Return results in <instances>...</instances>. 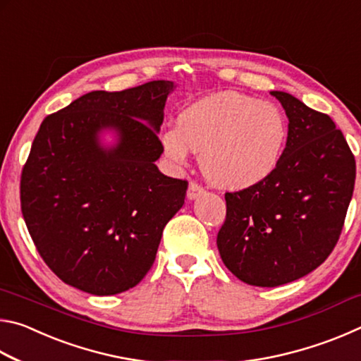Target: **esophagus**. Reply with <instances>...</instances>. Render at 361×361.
Listing matches in <instances>:
<instances>
[{
	"instance_id": "esophagus-1",
	"label": "esophagus",
	"mask_w": 361,
	"mask_h": 361,
	"mask_svg": "<svg viewBox=\"0 0 361 361\" xmlns=\"http://www.w3.org/2000/svg\"><path fill=\"white\" fill-rule=\"evenodd\" d=\"M204 192V188L199 185V183H195V181H191L189 183V188H188V199L189 200H194V199H197L200 194Z\"/></svg>"
}]
</instances>
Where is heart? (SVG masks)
Here are the masks:
<instances>
[{"mask_svg":"<svg viewBox=\"0 0 361 361\" xmlns=\"http://www.w3.org/2000/svg\"><path fill=\"white\" fill-rule=\"evenodd\" d=\"M288 142V122L276 105L239 92H219L189 105L178 127L162 133L172 161L200 156L205 178L218 188L242 191L269 178Z\"/></svg>","mask_w":361,"mask_h":361,"instance_id":"b5f03b06","label":"heart"}]
</instances>
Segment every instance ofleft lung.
Segmentation results:
<instances>
[{
    "mask_svg": "<svg viewBox=\"0 0 361 361\" xmlns=\"http://www.w3.org/2000/svg\"><path fill=\"white\" fill-rule=\"evenodd\" d=\"M288 142L269 178L226 192L216 245L224 266L253 286H279L319 267L339 240L355 186V157L328 114L272 90Z\"/></svg>",
    "mask_w": 361,
    "mask_h": 361,
    "instance_id": "obj_1",
    "label": "left lung"
}]
</instances>
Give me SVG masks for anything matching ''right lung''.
<instances>
[{
    "label": "right lung",
    "mask_w": 361,
    "mask_h": 361,
    "mask_svg": "<svg viewBox=\"0 0 361 361\" xmlns=\"http://www.w3.org/2000/svg\"><path fill=\"white\" fill-rule=\"evenodd\" d=\"M172 81L94 90L42 121L22 170L20 207L49 269L97 296L133 288L156 259L186 180L159 172L157 137ZM103 130L118 143L105 149Z\"/></svg>",
    "instance_id": "1"
}]
</instances>
